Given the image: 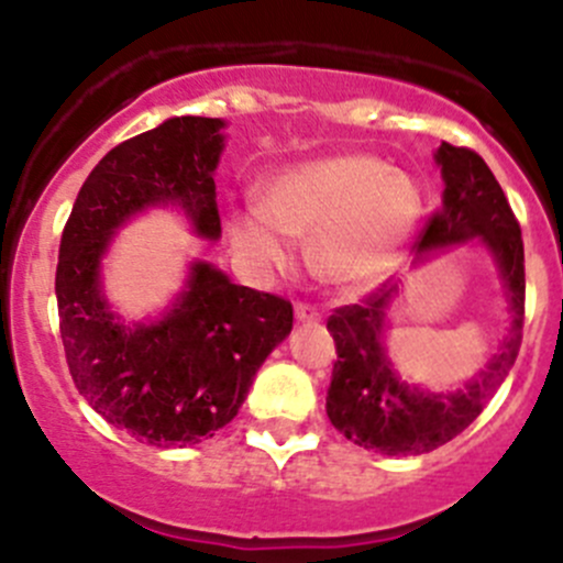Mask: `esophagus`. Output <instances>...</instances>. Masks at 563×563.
<instances>
[{
    "label": "esophagus",
    "instance_id": "esophagus-1",
    "mask_svg": "<svg viewBox=\"0 0 563 563\" xmlns=\"http://www.w3.org/2000/svg\"><path fill=\"white\" fill-rule=\"evenodd\" d=\"M294 316H297V321H302V323H318V321H321V313H318L316 308H310V305H305V302L294 305Z\"/></svg>",
    "mask_w": 563,
    "mask_h": 563
}]
</instances>
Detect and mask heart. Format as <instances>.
<instances>
[{"label":"heart","mask_w":563,"mask_h":563,"mask_svg":"<svg viewBox=\"0 0 563 563\" xmlns=\"http://www.w3.org/2000/svg\"><path fill=\"white\" fill-rule=\"evenodd\" d=\"M417 212V187L382 161L327 157L275 176L266 209L234 214L231 240L250 264L272 266L288 258V236H310V264L323 280L367 288L391 269Z\"/></svg>","instance_id":"obj_1"}]
</instances>
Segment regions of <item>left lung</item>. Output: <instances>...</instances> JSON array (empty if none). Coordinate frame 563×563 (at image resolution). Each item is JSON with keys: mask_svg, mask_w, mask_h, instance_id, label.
Returning <instances> with one entry per match:
<instances>
[{"mask_svg": "<svg viewBox=\"0 0 563 563\" xmlns=\"http://www.w3.org/2000/svg\"><path fill=\"white\" fill-rule=\"evenodd\" d=\"M444 176V201L419 231L417 250H435L479 236L496 255L507 291L509 334L485 371L452 395L408 387L391 373L382 345L384 318L395 288H373L360 305L329 316L338 360L327 389V417L334 430L382 455H424L463 433L504 384L523 343L526 266L520 223L487 163L468 146L441 141L435 155Z\"/></svg>", "mask_w": 563, "mask_h": 563, "instance_id": "8db88e82", "label": "left lung"}]
</instances>
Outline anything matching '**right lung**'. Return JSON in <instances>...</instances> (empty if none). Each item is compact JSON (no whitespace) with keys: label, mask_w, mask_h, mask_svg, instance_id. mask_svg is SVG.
<instances>
[{"label":"right lung","mask_w":563,"mask_h":563,"mask_svg":"<svg viewBox=\"0 0 563 563\" xmlns=\"http://www.w3.org/2000/svg\"><path fill=\"white\" fill-rule=\"evenodd\" d=\"M220 128V119L174 117L113 146L62 231L56 308L73 384L106 422L155 446L198 444L225 428L294 327L288 299L236 286L209 264L192 266L172 313L150 327L113 321L100 294V255L139 209L174 201L198 234L218 240Z\"/></svg>","instance_id":"right-lung-1"}]
</instances>
